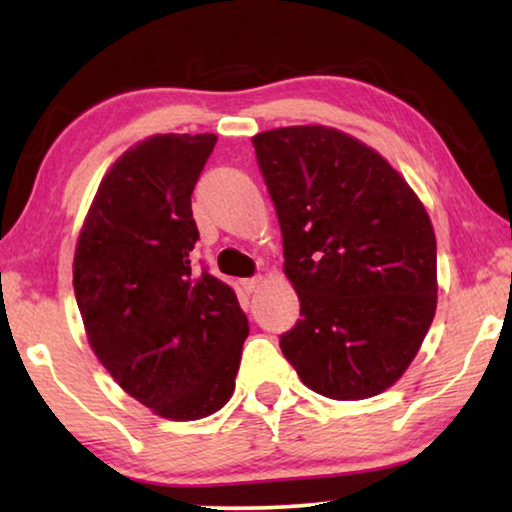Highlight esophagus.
I'll return each mask as SVG.
<instances>
[{"label": "esophagus", "instance_id": "34e87169", "mask_svg": "<svg viewBox=\"0 0 512 512\" xmlns=\"http://www.w3.org/2000/svg\"><path fill=\"white\" fill-rule=\"evenodd\" d=\"M242 289L247 291V293H251V291H256L258 289V284H261V277H249V279H242Z\"/></svg>", "mask_w": 512, "mask_h": 512}]
</instances>
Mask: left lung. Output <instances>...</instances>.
Listing matches in <instances>:
<instances>
[{
  "mask_svg": "<svg viewBox=\"0 0 512 512\" xmlns=\"http://www.w3.org/2000/svg\"><path fill=\"white\" fill-rule=\"evenodd\" d=\"M300 319L279 347L307 389L335 401L382 394L436 314V235L380 153L324 125L256 135Z\"/></svg>",
  "mask_w": 512,
  "mask_h": 512,
  "instance_id": "left-lung-1",
  "label": "left lung"
}]
</instances>
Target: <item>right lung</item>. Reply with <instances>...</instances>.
<instances>
[{
  "label": "right lung",
  "mask_w": 512,
  "mask_h": 512,
  "mask_svg": "<svg viewBox=\"0 0 512 512\" xmlns=\"http://www.w3.org/2000/svg\"><path fill=\"white\" fill-rule=\"evenodd\" d=\"M216 135H153L111 165L74 254L88 342L156 415L191 422L235 391L249 335L235 291L198 270L191 195Z\"/></svg>",
  "instance_id": "right-lung-1"
}]
</instances>
